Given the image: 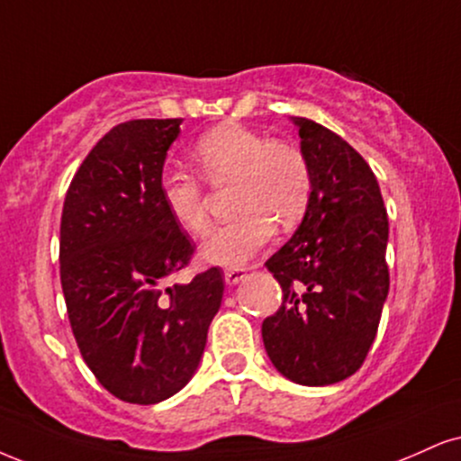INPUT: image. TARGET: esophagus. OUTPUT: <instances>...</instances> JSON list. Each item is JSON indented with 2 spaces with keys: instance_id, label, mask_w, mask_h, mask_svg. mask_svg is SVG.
I'll return each mask as SVG.
<instances>
[{
  "instance_id": "esophagus-1",
  "label": "esophagus",
  "mask_w": 461,
  "mask_h": 461,
  "mask_svg": "<svg viewBox=\"0 0 461 461\" xmlns=\"http://www.w3.org/2000/svg\"><path fill=\"white\" fill-rule=\"evenodd\" d=\"M243 277H246V269L243 267H229V269L224 271V280L229 286H232V284L241 282Z\"/></svg>"
}]
</instances>
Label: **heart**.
Segmentation results:
<instances>
[{
    "label": "heart",
    "instance_id": "obj_1",
    "mask_svg": "<svg viewBox=\"0 0 461 461\" xmlns=\"http://www.w3.org/2000/svg\"><path fill=\"white\" fill-rule=\"evenodd\" d=\"M198 175L212 187L235 185L232 212L240 213L203 243V260L237 267L274 237L276 221L293 229L308 212L314 175L303 149L240 123L209 130L190 151ZM162 203L179 229L201 237L212 226L201 181L185 173L164 175Z\"/></svg>",
    "mask_w": 461,
    "mask_h": 461
}]
</instances>
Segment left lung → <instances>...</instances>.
I'll return each instance as SVG.
<instances>
[{"label": "left lung", "instance_id": "8db88e82", "mask_svg": "<svg viewBox=\"0 0 461 461\" xmlns=\"http://www.w3.org/2000/svg\"><path fill=\"white\" fill-rule=\"evenodd\" d=\"M314 175L297 232L267 260L282 305L263 321L269 359L305 387H325L363 366L389 293V218L369 164L342 136L293 117Z\"/></svg>", "mask_w": 461, "mask_h": 461}]
</instances>
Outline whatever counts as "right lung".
<instances>
[{"mask_svg": "<svg viewBox=\"0 0 461 461\" xmlns=\"http://www.w3.org/2000/svg\"><path fill=\"white\" fill-rule=\"evenodd\" d=\"M184 119H130L87 153L66 192L59 274L83 361L130 404L192 378L224 294L220 267L168 284L194 243L162 203V167Z\"/></svg>", "mask_w": 461, "mask_h": 461, "instance_id": "add662e5", "label": "right lung"}]
</instances>
